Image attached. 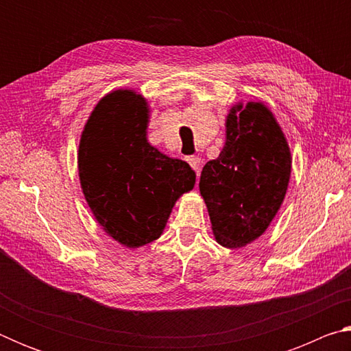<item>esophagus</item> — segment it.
<instances>
[{
  "label": "esophagus",
  "instance_id": "1",
  "mask_svg": "<svg viewBox=\"0 0 351 351\" xmlns=\"http://www.w3.org/2000/svg\"><path fill=\"white\" fill-rule=\"evenodd\" d=\"M187 162L195 171H199V165H201V158L199 156H195V154H193V156H189Z\"/></svg>",
  "mask_w": 351,
  "mask_h": 351
}]
</instances>
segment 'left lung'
<instances>
[{
	"mask_svg": "<svg viewBox=\"0 0 351 351\" xmlns=\"http://www.w3.org/2000/svg\"><path fill=\"white\" fill-rule=\"evenodd\" d=\"M289 176V145L272 111L261 102L235 104L226 117L223 150L199 178L217 243L237 249L263 235L283 203Z\"/></svg>",
	"mask_w": 351,
	"mask_h": 351,
	"instance_id": "left-lung-1",
	"label": "left lung"
}]
</instances>
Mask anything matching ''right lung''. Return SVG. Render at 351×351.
<instances>
[{
  "mask_svg": "<svg viewBox=\"0 0 351 351\" xmlns=\"http://www.w3.org/2000/svg\"><path fill=\"white\" fill-rule=\"evenodd\" d=\"M150 108L133 90L94 106L80 136L79 178L94 218L112 240L136 249L161 237L175 203L195 186V171L148 144Z\"/></svg>",
  "mask_w": 351,
  "mask_h": 351,
  "instance_id": "1",
  "label": "right lung"
}]
</instances>
